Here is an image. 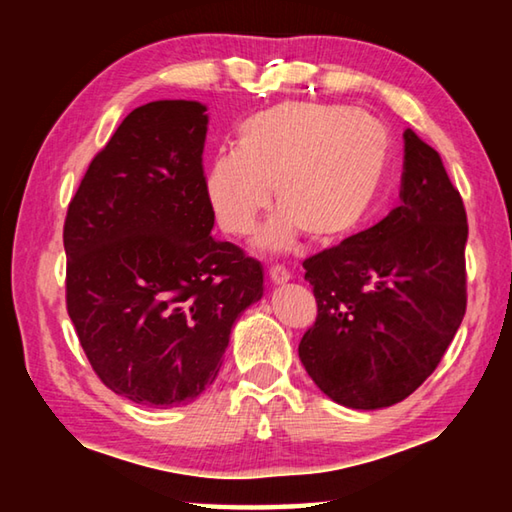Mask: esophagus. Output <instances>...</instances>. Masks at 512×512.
Instances as JSON below:
<instances>
[{
  "label": "esophagus",
  "instance_id": "1",
  "mask_svg": "<svg viewBox=\"0 0 512 512\" xmlns=\"http://www.w3.org/2000/svg\"><path fill=\"white\" fill-rule=\"evenodd\" d=\"M268 277L273 284H287L291 280V273L284 266H271L268 268Z\"/></svg>",
  "mask_w": 512,
  "mask_h": 512
}]
</instances>
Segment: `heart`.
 <instances>
[{"mask_svg": "<svg viewBox=\"0 0 512 512\" xmlns=\"http://www.w3.org/2000/svg\"><path fill=\"white\" fill-rule=\"evenodd\" d=\"M391 164V133L363 110L284 101L246 117L237 149L207 164L205 201L219 228L246 237L273 203L257 246L287 250L307 232L334 244L366 221Z\"/></svg>", "mask_w": 512, "mask_h": 512, "instance_id": "b5f03b06", "label": "heart"}]
</instances>
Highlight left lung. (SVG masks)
I'll return each instance as SVG.
<instances>
[{"mask_svg": "<svg viewBox=\"0 0 512 512\" xmlns=\"http://www.w3.org/2000/svg\"><path fill=\"white\" fill-rule=\"evenodd\" d=\"M400 198L386 219L302 264L318 316L298 345L300 361L348 409L409 397L465 316V207L438 151L411 128Z\"/></svg>", "mask_w": 512, "mask_h": 512, "instance_id": "8db88e82", "label": "left lung"}]
</instances>
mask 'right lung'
<instances>
[{
  "mask_svg": "<svg viewBox=\"0 0 512 512\" xmlns=\"http://www.w3.org/2000/svg\"><path fill=\"white\" fill-rule=\"evenodd\" d=\"M205 106L135 108L97 153L65 219L67 311L94 372L135 404L196 400L219 375L264 268L212 237Z\"/></svg>",
  "mask_w": 512,
  "mask_h": 512,
  "instance_id": "right-lung-1",
  "label": "right lung"
}]
</instances>
